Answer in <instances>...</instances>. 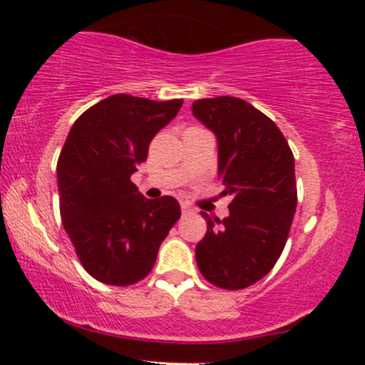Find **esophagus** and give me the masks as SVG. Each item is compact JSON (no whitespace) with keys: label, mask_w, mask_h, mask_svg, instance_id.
<instances>
[{"label":"esophagus","mask_w":365,"mask_h":365,"mask_svg":"<svg viewBox=\"0 0 365 365\" xmlns=\"http://www.w3.org/2000/svg\"><path fill=\"white\" fill-rule=\"evenodd\" d=\"M182 212H183V215H192V212H194V207L188 206V204L183 202L182 204Z\"/></svg>","instance_id":"esophagus-1"}]
</instances>
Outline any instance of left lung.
<instances>
[{
	"label": "left lung",
	"mask_w": 365,
	"mask_h": 365,
	"mask_svg": "<svg viewBox=\"0 0 365 365\" xmlns=\"http://www.w3.org/2000/svg\"><path fill=\"white\" fill-rule=\"evenodd\" d=\"M192 113L217 139V175L232 195L225 220L202 212L207 232L195 247L204 278L242 290L282 255L297 207L295 159L276 123L232 96L199 99Z\"/></svg>",
	"instance_id": "obj_1"
}]
</instances>
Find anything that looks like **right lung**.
Listing matches in <instances>:
<instances>
[{
	"label": "right lung",
	"mask_w": 365,
	"mask_h": 365,
	"mask_svg": "<svg viewBox=\"0 0 365 365\" xmlns=\"http://www.w3.org/2000/svg\"><path fill=\"white\" fill-rule=\"evenodd\" d=\"M182 104L115 94L70 128L56 166L60 215L78 261L98 282L128 287L144 279L182 215L175 197L145 199L130 180Z\"/></svg>",
	"instance_id": "right-lung-1"
}]
</instances>
